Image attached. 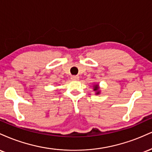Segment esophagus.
Returning a JSON list of instances; mask_svg holds the SVG:
<instances>
[{
	"instance_id": "34e87169",
	"label": "esophagus",
	"mask_w": 152,
	"mask_h": 152,
	"mask_svg": "<svg viewBox=\"0 0 152 152\" xmlns=\"http://www.w3.org/2000/svg\"><path fill=\"white\" fill-rule=\"evenodd\" d=\"M71 80H75V81H77V80H79V76H72L71 77Z\"/></svg>"
}]
</instances>
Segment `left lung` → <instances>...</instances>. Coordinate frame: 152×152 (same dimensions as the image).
<instances>
[{"instance_id":"8db88e82","label":"left lung","mask_w":152,"mask_h":152,"mask_svg":"<svg viewBox=\"0 0 152 152\" xmlns=\"http://www.w3.org/2000/svg\"><path fill=\"white\" fill-rule=\"evenodd\" d=\"M94 91H95L96 92V94H99L100 93V91H99V85H94Z\"/></svg>"}]
</instances>
